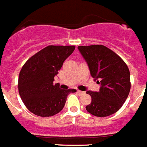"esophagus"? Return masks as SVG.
<instances>
[{
  "mask_svg": "<svg viewBox=\"0 0 147 147\" xmlns=\"http://www.w3.org/2000/svg\"><path fill=\"white\" fill-rule=\"evenodd\" d=\"M77 92H78V94H79V95H82V94H84L85 92L82 91H80V90H77Z\"/></svg>",
  "mask_w": 147,
  "mask_h": 147,
  "instance_id": "esophagus-1",
  "label": "esophagus"
}]
</instances>
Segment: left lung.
<instances>
[{
	"label": "left lung",
	"mask_w": 147,
	"mask_h": 147,
	"mask_svg": "<svg viewBox=\"0 0 147 147\" xmlns=\"http://www.w3.org/2000/svg\"><path fill=\"white\" fill-rule=\"evenodd\" d=\"M78 49L88 64L92 77L101 85L98 92H86L92 97L86 110L98 117L114 114L123 106L130 91L128 66L117 54L104 45Z\"/></svg>",
	"instance_id": "8db88e82"
}]
</instances>
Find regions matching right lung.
Segmentation results:
<instances>
[{
	"label": "right lung",
	"mask_w": 147,
	"mask_h": 147,
	"mask_svg": "<svg viewBox=\"0 0 147 147\" xmlns=\"http://www.w3.org/2000/svg\"><path fill=\"white\" fill-rule=\"evenodd\" d=\"M76 49L74 45H49L25 62L18 78V91L23 102L34 115L48 117L64 108L68 95L76 89H61L54 85L55 76Z\"/></svg>",
	"instance_id": "1"
}]
</instances>
